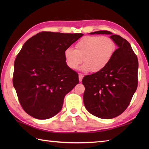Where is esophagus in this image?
<instances>
[{"label":"esophagus","mask_w":149,"mask_h":149,"mask_svg":"<svg viewBox=\"0 0 149 149\" xmlns=\"http://www.w3.org/2000/svg\"><path fill=\"white\" fill-rule=\"evenodd\" d=\"M84 77V75L83 74H79V81L80 82L82 81V79H83V78Z\"/></svg>","instance_id":"esophagus-1"}]
</instances>
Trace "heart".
<instances>
[{"label":"heart","mask_w":149,"mask_h":149,"mask_svg":"<svg viewBox=\"0 0 149 149\" xmlns=\"http://www.w3.org/2000/svg\"><path fill=\"white\" fill-rule=\"evenodd\" d=\"M116 45L111 38L106 36H84L75 44V49L68 47L64 51L66 65L76 70L83 61L81 70L100 72L111 61L115 52Z\"/></svg>","instance_id":"heart-1"}]
</instances>
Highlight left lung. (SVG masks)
I'll use <instances>...</instances> for the list:
<instances>
[{
	"label": "left lung",
	"instance_id": "obj_1",
	"mask_svg": "<svg viewBox=\"0 0 149 149\" xmlns=\"http://www.w3.org/2000/svg\"><path fill=\"white\" fill-rule=\"evenodd\" d=\"M90 34H109L118 47L104 70L86 75L82 81L88 111L100 118L111 119L126 109L137 89L138 58L130 43L119 35L107 31Z\"/></svg>",
	"mask_w": 149,
	"mask_h": 149
}]
</instances>
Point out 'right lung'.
<instances>
[{
    "label": "right lung",
    "mask_w": 149,
    "mask_h": 149,
    "mask_svg": "<svg viewBox=\"0 0 149 149\" xmlns=\"http://www.w3.org/2000/svg\"><path fill=\"white\" fill-rule=\"evenodd\" d=\"M83 36L41 32L24 44L15 61L13 83L28 115L45 120L61 110L65 95L79 83L77 73L66 64L64 51Z\"/></svg>",
    "instance_id": "add662e5"
}]
</instances>
